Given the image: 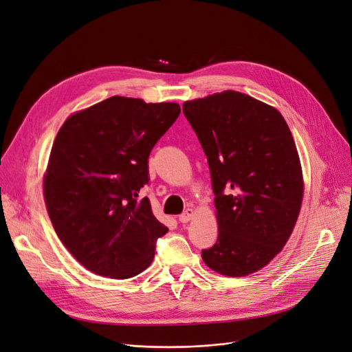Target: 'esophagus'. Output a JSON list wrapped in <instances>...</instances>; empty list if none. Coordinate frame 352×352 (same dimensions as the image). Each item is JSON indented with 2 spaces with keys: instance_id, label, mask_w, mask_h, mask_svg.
<instances>
[{
  "instance_id": "1",
  "label": "esophagus",
  "mask_w": 352,
  "mask_h": 352,
  "mask_svg": "<svg viewBox=\"0 0 352 352\" xmlns=\"http://www.w3.org/2000/svg\"><path fill=\"white\" fill-rule=\"evenodd\" d=\"M192 216H194V210L192 209H187L184 213L179 214L178 220H179L181 223H187V222H190V220L192 219Z\"/></svg>"
}]
</instances>
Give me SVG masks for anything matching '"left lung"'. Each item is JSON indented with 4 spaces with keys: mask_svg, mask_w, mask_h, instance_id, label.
I'll return each mask as SVG.
<instances>
[{
    "mask_svg": "<svg viewBox=\"0 0 352 352\" xmlns=\"http://www.w3.org/2000/svg\"><path fill=\"white\" fill-rule=\"evenodd\" d=\"M210 168L219 225L201 251L219 274L242 277L274 258L290 238L303 199L302 166L280 111L238 91L184 102Z\"/></svg>",
    "mask_w": 352,
    "mask_h": 352,
    "instance_id": "obj_1",
    "label": "left lung"
}]
</instances>
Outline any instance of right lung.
<instances>
[{
    "label": "right lung",
    "mask_w": 352,
    "mask_h": 352,
    "mask_svg": "<svg viewBox=\"0 0 352 352\" xmlns=\"http://www.w3.org/2000/svg\"><path fill=\"white\" fill-rule=\"evenodd\" d=\"M181 109L110 97L72 114L52 146L43 191L59 239L87 270L130 278L148 268L168 228L148 197V158Z\"/></svg>",
    "instance_id": "1"
}]
</instances>
